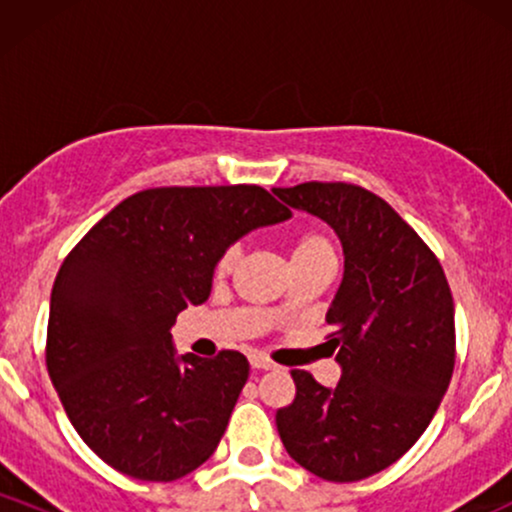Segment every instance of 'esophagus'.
I'll use <instances>...</instances> for the list:
<instances>
[{"label": "esophagus", "mask_w": 512, "mask_h": 512, "mask_svg": "<svg viewBox=\"0 0 512 512\" xmlns=\"http://www.w3.org/2000/svg\"><path fill=\"white\" fill-rule=\"evenodd\" d=\"M250 366L255 368V370H272L274 363L269 361V358H264V356H252L250 358Z\"/></svg>", "instance_id": "34e87169"}]
</instances>
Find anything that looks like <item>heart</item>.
<instances>
[{
  "label": "heart",
  "mask_w": 512,
  "mask_h": 512,
  "mask_svg": "<svg viewBox=\"0 0 512 512\" xmlns=\"http://www.w3.org/2000/svg\"><path fill=\"white\" fill-rule=\"evenodd\" d=\"M337 252H334L332 240L322 233H308L296 243V248L291 252V262H313V260H330L334 262ZM240 260V245H228L226 250L221 252L219 260H216V274H228L236 262ZM284 305H279L276 310H281Z\"/></svg>",
  "instance_id": "1"
}]
</instances>
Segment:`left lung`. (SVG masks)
<instances>
[{
	"label": "left lung",
	"mask_w": 512,
	"mask_h": 512,
	"mask_svg": "<svg viewBox=\"0 0 512 512\" xmlns=\"http://www.w3.org/2000/svg\"><path fill=\"white\" fill-rule=\"evenodd\" d=\"M291 209L337 233L344 276L325 320L337 387L291 370L296 399L276 431L303 469L327 481L383 472L431 424L455 368V305L443 267L385 199L346 182L274 187Z\"/></svg>",
	"instance_id": "left-lung-1"
}]
</instances>
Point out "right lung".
I'll use <instances>...</instances> for the list:
<instances>
[{
    "instance_id": "obj_1",
    "label": "right lung",
    "mask_w": 512,
    "mask_h": 512,
    "mask_svg": "<svg viewBox=\"0 0 512 512\" xmlns=\"http://www.w3.org/2000/svg\"><path fill=\"white\" fill-rule=\"evenodd\" d=\"M291 219L257 185L127 197L69 252L50 296L48 373L84 443L117 472L175 481L214 455L250 363L178 356L170 327L211 293L216 260Z\"/></svg>"
}]
</instances>
